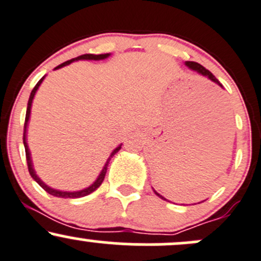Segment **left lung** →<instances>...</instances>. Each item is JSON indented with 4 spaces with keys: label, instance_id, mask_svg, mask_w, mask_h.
Here are the masks:
<instances>
[{
    "label": "left lung",
    "instance_id": "1",
    "mask_svg": "<svg viewBox=\"0 0 261 261\" xmlns=\"http://www.w3.org/2000/svg\"><path fill=\"white\" fill-rule=\"evenodd\" d=\"M185 65H186L187 68H189V69H191V70H193V71L198 72V74L203 75V76L208 77V79H210L211 82L216 83V84L219 85V87H221V88H222L221 83H220L219 80H217L216 77H215L214 75H212V72H211V71H208L207 69H205V68H203V66L201 65V64H198V63H195V61H186V63H185ZM153 191H154V193H155V195L158 196V197H161V198H162V200H166V198L163 197V196H161L160 193L157 192V191H155V190H153Z\"/></svg>",
    "mask_w": 261,
    "mask_h": 261
}]
</instances>
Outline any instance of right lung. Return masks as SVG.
Segmentation results:
<instances>
[{"mask_svg": "<svg viewBox=\"0 0 261 261\" xmlns=\"http://www.w3.org/2000/svg\"><path fill=\"white\" fill-rule=\"evenodd\" d=\"M111 56V54H100V55H94V54H85V55H80L77 56V58L75 59H71V60H68L65 61V63L60 64V65H58L55 68V70H58V69L60 68H64V66L69 65V64L74 63V61H77V60H104V59L109 58ZM46 76V75H45ZM45 76H42L41 79L39 80V83H37L36 85H35V88L32 89L31 94H30V98H29V103H28V109H26V118H25V127H23V146H25V150H26V161H28V167H29V172H30L31 177L35 179V181L37 182V184L40 185V186L42 187L45 191H46L47 193H50V195L55 196V197H61V198H79V197H84V196L89 195V193L94 192L96 189H98L99 186L101 185V182L104 181V177H106V173H107V170H108V165L109 162H111V160L113 158V155L115 154V153H118V150L122 148V144H119V146L117 147L113 152L111 153V155H109V158L107 160L106 165H104L103 170L100 171V173H99V176L96 177L95 181L93 182V184L90 185L89 187H87V189H83V190H79V191H61V190H56V189H53V187L47 186L46 184H45L42 179H40V177L37 176L36 172H35V168H34V165H32V160H31V153H30V148H29V144H28V125H29V120H30V114H31V107H32V100H34L35 98V94H36L37 89H39V87L41 85V83L44 82Z\"/></svg>", "mask_w": 261, "mask_h": 261, "instance_id": "right-lung-1", "label": "right lung"}]
</instances>
